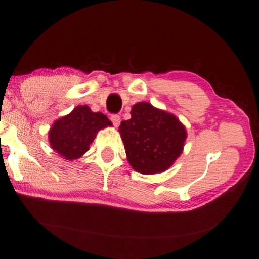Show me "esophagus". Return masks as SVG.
Returning a JSON list of instances; mask_svg holds the SVG:
<instances>
[{"label": "esophagus", "instance_id": "esophagus-1", "mask_svg": "<svg viewBox=\"0 0 259 259\" xmlns=\"http://www.w3.org/2000/svg\"><path fill=\"white\" fill-rule=\"evenodd\" d=\"M111 120H112L113 125H114L115 127H118L120 125V121H121V119H120V115H118V114H113L111 116Z\"/></svg>", "mask_w": 259, "mask_h": 259}]
</instances>
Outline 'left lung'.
Segmentation results:
<instances>
[{
	"label": "left lung",
	"mask_w": 259,
	"mask_h": 259,
	"mask_svg": "<svg viewBox=\"0 0 259 259\" xmlns=\"http://www.w3.org/2000/svg\"><path fill=\"white\" fill-rule=\"evenodd\" d=\"M119 127L127 160L143 175L161 173L183 153L186 130L176 115L138 102Z\"/></svg>",
	"instance_id": "obj_1"
}]
</instances>
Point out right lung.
<instances>
[{"label": "right lung", "instance_id": "right-lung-1", "mask_svg": "<svg viewBox=\"0 0 259 259\" xmlns=\"http://www.w3.org/2000/svg\"><path fill=\"white\" fill-rule=\"evenodd\" d=\"M112 126L101 112H92L88 106H77L53 123L49 130V143L53 150L66 160H74L90 150L98 131Z\"/></svg>", "mask_w": 259, "mask_h": 259}]
</instances>
